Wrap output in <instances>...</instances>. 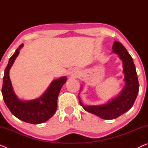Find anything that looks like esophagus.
Listing matches in <instances>:
<instances>
[{"mask_svg": "<svg viewBox=\"0 0 148 148\" xmlns=\"http://www.w3.org/2000/svg\"><path fill=\"white\" fill-rule=\"evenodd\" d=\"M77 71L76 70H75V69H73V70H71L70 71H69V75L71 76H72V77H75V76H76L77 75Z\"/></svg>", "mask_w": 148, "mask_h": 148, "instance_id": "34e87169", "label": "esophagus"}]
</instances>
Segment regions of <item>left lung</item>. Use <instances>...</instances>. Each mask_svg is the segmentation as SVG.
Returning <instances> with one entry per match:
<instances>
[{
  "mask_svg": "<svg viewBox=\"0 0 148 148\" xmlns=\"http://www.w3.org/2000/svg\"><path fill=\"white\" fill-rule=\"evenodd\" d=\"M112 49V52L118 54L123 60L126 86L120 95L107 104L100 106H84L79 98L81 106L85 110L106 120L116 119L133 106L138 94L139 87L133 58L125 46L121 42L115 41L113 44Z\"/></svg>",
  "mask_w": 148,
  "mask_h": 148,
  "instance_id": "obj_1",
  "label": "left lung"
}]
</instances>
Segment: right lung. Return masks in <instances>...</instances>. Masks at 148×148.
<instances>
[{
    "label": "right lung",
    "instance_id": "right-lung-1",
    "mask_svg": "<svg viewBox=\"0 0 148 148\" xmlns=\"http://www.w3.org/2000/svg\"><path fill=\"white\" fill-rule=\"evenodd\" d=\"M19 46L13 55L10 58L3 77L2 94L6 105L12 114L20 120L32 124H40L46 122L53 116L57 108V99L60 89L66 82V77L54 80L49 88L40 98L31 101H21L16 96L13 92L9 70L15 58L19 53Z\"/></svg>",
    "mask_w": 148,
    "mask_h": 148
}]
</instances>
